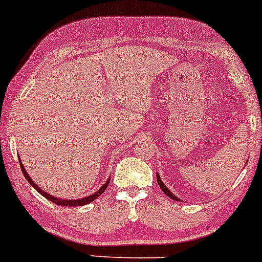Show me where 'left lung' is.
I'll return each instance as SVG.
<instances>
[{"label": "left lung", "mask_w": 262, "mask_h": 262, "mask_svg": "<svg viewBox=\"0 0 262 262\" xmlns=\"http://www.w3.org/2000/svg\"><path fill=\"white\" fill-rule=\"evenodd\" d=\"M156 177H157V183H158V185H160V187L162 188V191H163L164 193L167 194L168 197L171 198V200H174V201H180V200H179V198H178L177 196H174V194L171 193V192H170L169 190H168V187L165 186V185H164L163 183H162V180H161V177H160V175H158V173H156Z\"/></svg>", "instance_id": "8db88e82"}]
</instances>
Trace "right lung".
Here are the masks:
<instances>
[{
	"label": "right lung",
	"mask_w": 262,
	"mask_h": 262,
	"mask_svg": "<svg viewBox=\"0 0 262 262\" xmlns=\"http://www.w3.org/2000/svg\"><path fill=\"white\" fill-rule=\"evenodd\" d=\"M18 158H19V163H20L21 171H23V174H24V177H25L26 180H28V183H29L30 185H31V186L34 187L35 190L38 192V193H41L43 197L47 198L48 201H51V202H53V203H55V204H58V205H65V207H82V205H85V204L91 203V202L97 200V198H98L99 196H100V194L104 193L105 190H106L107 185L110 184V179H107L106 183L102 185V186H101L100 188H99V190H98L97 192H95V193H93V194H91V196H88V197L79 198V200H61V198L54 197V196H53V194H49V193H47V192L43 191L41 187H38L37 185H36V184L34 183V181H32V179L29 177L28 171L25 170L24 165H23L21 161H20V157H19V156H18Z\"/></svg>",
	"instance_id": "1"
}]
</instances>
